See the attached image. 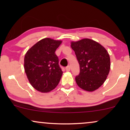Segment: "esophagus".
<instances>
[{"label": "esophagus", "instance_id": "obj_1", "mask_svg": "<svg viewBox=\"0 0 130 130\" xmlns=\"http://www.w3.org/2000/svg\"><path fill=\"white\" fill-rule=\"evenodd\" d=\"M66 70L67 71V72H69V71L70 70V66H67L66 67Z\"/></svg>", "mask_w": 130, "mask_h": 130}]
</instances>
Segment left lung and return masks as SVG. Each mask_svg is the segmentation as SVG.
<instances>
[{
  "label": "left lung",
  "mask_w": 130,
  "mask_h": 130,
  "mask_svg": "<svg viewBox=\"0 0 130 130\" xmlns=\"http://www.w3.org/2000/svg\"><path fill=\"white\" fill-rule=\"evenodd\" d=\"M79 62L80 73L75 80L78 86L89 92L102 86L109 74L111 64L106 50L98 42L88 38L71 42Z\"/></svg>",
  "instance_id": "obj_1"
}]
</instances>
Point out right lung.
<instances>
[{
	"label": "right lung",
	"instance_id": "1",
	"mask_svg": "<svg viewBox=\"0 0 130 130\" xmlns=\"http://www.w3.org/2000/svg\"><path fill=\"white\" fill-rule=\"evenodd\" d=\"M61 41L44 38L33 45L24 58L25 72L29 83L43 93L50 92L57 86L63 72L55 53Z\"/></svg>",
	"mask_w": 130,
	"mask_h": 130
}]
</instances>
